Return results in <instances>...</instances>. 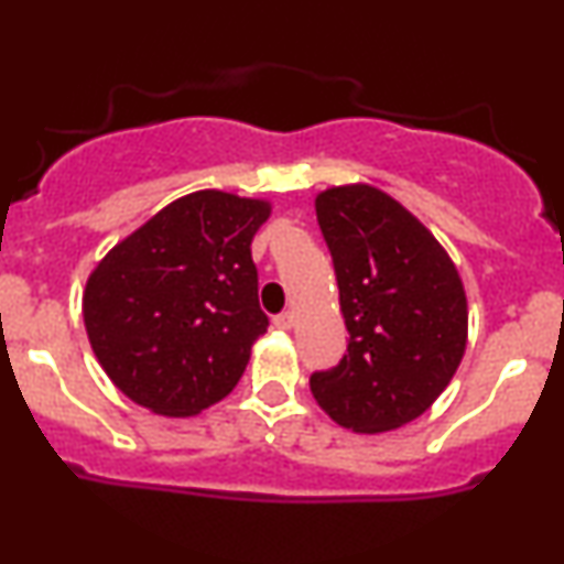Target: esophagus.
<instances>
[{
  "label": "esophagus",
  "mask_w": 564,
  "mask_h": 564,
  "mask_svg": "<svg viewBox=\"0 0 564 564\" xmlns=\"http://www.w3.org/2000/svg\"><path fill=\"white\" fill-rule=\"evenodd\" d=\"M273 326H275V328H281V332H289V328L294 326V315H291V313H281V315H275V318H273Z\"/></svg>",
  "instance_id": "1"
}]
</instances>
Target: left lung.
<instances>
[{
  "label": "left lung",
  "instance_id": "8db88e82",
  "mask_svg": "<svg viewBox=\"0 0 564 564\" xmlns=\"http://www.w3.org/2000/svg\"><path fill=\"white\" fill-rule=\"evenodd\" d=\"M332 251L347 352L310 377L336 424L387 432L413 422L448 387L467 347V294L451 257L405 206L371 185L315 198Z\"/></svg>",
  "mask_w": 564,
  "mask_h": 564
}]
</instances>
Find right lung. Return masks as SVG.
I'll return each mask as SVG.
<instances>
[{"instance_id":"right-lung-1","label":"right lung","mask_w":564,"mask_h":564,"mask_svg":"<svg viewBox=\"0 0 564 564\" xmlns=\"http://www.w3.org/2000/svg\"><path fill=\"white\" fill-rule=\"evenodd\" d=\"M270 204L223 191L172 200L113 246L84 289L102 371L142 408L193 416L230 394L268 332L251 238Z\"/></svg>"}]
</instances>
